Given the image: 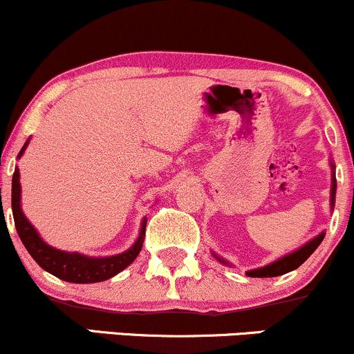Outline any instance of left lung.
<instances>
[{
    "label": "left lung",
    "mask_w": 354,
    "mask_h": 354,
    "mask_svg": "<svg viewBox=\"0 0 354 354\" xmlns=\"http://www.w3.org/2000/svg\"><path fill=\"white\" fill-rule=\"evenodd\" d=\"M331 166V189H330V208L333 211L335 208V200H336V174H335V163H330ZM324 231H321L319 234H316L315 238H311L310 241L304 243L303 246H299L298 250L291 251V253L281 256V258H278L276 261L270 263V265H265L261 268H256V270H250L246 271V276H250V278H274V276H281V274H286L290 273V271L296 270V268H299L303 265L304 261H306L310 256L315 253V250L321 245V241H323L324 238ZM213 253V251H211ZM214 258L218 259L219 263H223V265H228L231 266L228 261H225V259L221 258V256H218L216 253H213Z\"/></svg>",
    "instance_id": "1"
}]
</instances>
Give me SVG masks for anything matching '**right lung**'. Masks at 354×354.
<instances>
[{
	"label": "right lung",
	"mask_w": 354,
	"mask_h": 354,
	"mask_svg": "<svg viewBox=\"0 0 354 354\" xmlns=\"http://www.w3.org/2000/svg\"><path fill=\"white\" fill-rule=\"evenodd\" d=\"M28 145H30V140H26L18 158L23 156ZM11 208H13L16 231H18L19 238H21L23 245L28 250V253L31 254V258L44 271L68 283H98L113 278L120 271H123L124 268L131 265L136 259V256L140 254L141 248H143L146 218H143V221H141L140 236L136 238L133 246L120 254L96 258V256H86L76 253V251L70 253V251L56 250V248L50 246L39 236V233L31 225L30 219L24 216L21 209V183H19L18 166L15 168L13 181H11Z\"/></svg>",
	"instance_id": "obj_1"
}]
</instances>
